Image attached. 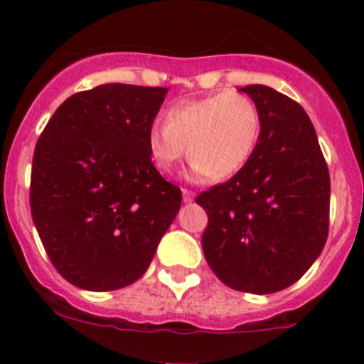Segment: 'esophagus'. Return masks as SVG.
<instances>
[{
  "label": "esophagus",
  "mask_w": 364,
  "mask_h": 364,
  "mask_svg": "<svg viewBox=\"0 0 364 364\" xmlns=\"http://www.w3.org/2000/svg\"><path fill=\"white\" fill-rule=\"evenodd\" d=\"M181 193H183V202H185V204H192L193 198H195V193L190 192V190H183Z\"/></svg>",
  "instance_id": "1"
}]
</instances>
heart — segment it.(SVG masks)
I'll return each instance as SVG.
<instances>
[{
	"label": "heart",
	"instance_id": "1",
	"mask_svg": "<svg viewBox=\"0 0 364 364\" xmlns=\"http://www.w3.org/2000/svg\"><path fill=\"white\" fill-rule=\"evenodd\" d=\"M164 120L146 136L153 166L169 174L186 155L193 178L213 181L232 178L250 162L262 131L258 106L239 92L179 102Z\"/></svg>",
	"mask_w": 364,
	"mask_h": 364
}]
</instances>
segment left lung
<instances>
[{
  "mask_svg": "<svg viewBox=\"0 0 364 364\" xmlns=\"http://www.w3.org/2000/svg\"><path fill=\"white\" fill-rule=\"evenodd\" d=\"M239 90L258 106L262 131L250 162L197 197L209 218L202 250L221 282L267 294L294 284L319 258L330 223V174L298 102L267 85Z\"/></svg>",
  "mask_w": 364,
  "mask_h": 364,
  "instance_id": "8db88e82",
  "label": "left lung"
}]
</instances>
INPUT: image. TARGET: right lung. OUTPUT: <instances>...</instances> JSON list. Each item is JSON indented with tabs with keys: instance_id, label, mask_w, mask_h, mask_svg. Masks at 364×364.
Returning a JSON list of instances; mask_svg holds the SVG:
<instances>
[{
	"instance_id": "obj_1",
	"label": "right lung",
	"mask_w": 364,
	"mask_h": 364,
	"mask_svg": "<svg viewBox=\"0 0 364 364\" xmlns=\"http://www.w3.org/2000/svg\"><path fill=\"white\" fill-rule=\"evenodd\" d=\"M164 87L106 83L57 108L34 148L31 214L59 274L89 291L125 288L150 267L181 208L146 136Z\"/></svg>"
}]
</instances>
